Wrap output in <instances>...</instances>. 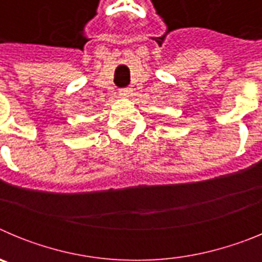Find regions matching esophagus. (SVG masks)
<instances>
[{"label":"esophagus","instance_id":"1","mask_svg":"<svg viewBox=\"0 0 262 262\" xmlns=\"http://www.w3.org/2000/svg\"><path fill=\"white\" fill-rule=\"evenodd\" d=\"M131 94H133V89H131V88H126V89H122L119 92V96L122 97V98H127V97H131Z\"/></svg>","mask_w":262,"mask_h":262}]
</instances>
